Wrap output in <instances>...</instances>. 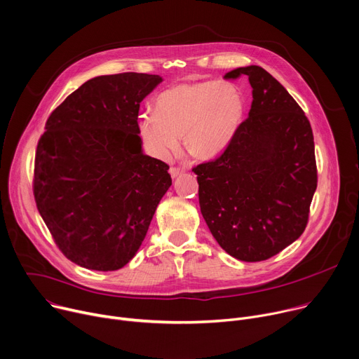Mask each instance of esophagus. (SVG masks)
<instances>
[{"instance_id": "34e87169", "label": "esophagus", "mask_w": 359, "mask_h": 359, "mask_svg": "<svg viewBox=\"0 0 359 359\" xmlns=\"http://www.w3.org/2000/svg\"><path fill=\"white\" fill-rule=\"evenodd\" d=\"M182 172H184V168H181V167H171V168H170V174H171L172 178L180 177Z\"/></svg>"}]
</instances>
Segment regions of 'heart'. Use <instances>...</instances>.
<instances>
[{
	"instance_id": "obj_1",
	"label": "heart",
	"mask_w": 359,
	"mask_h": 359,
	"mask_svg": "<svg viewBox=\"0 0 359 359\" xmlns=\"http://www.w3.org/2000/svg\"><path fill=\"white\" fill-rule=\"evenodd\" d=\"M244 108L243 93L232 83H180L155 97L154 112L140 116V133L163 158L178 151L184 135L187 152L207 159L228 147L241 124Z\"/></svg>"
}]
</instances>
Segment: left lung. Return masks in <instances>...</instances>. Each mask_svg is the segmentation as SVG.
<instances>
[{"instance_id":"8db88e82","label":"left lung","mask_w":359,"mask_h":359,"mask_svg":"<svg viewBox=\"0 0 359 359\" xmlns=\"http://www.w3.org/2000/svg\"><path fill=\"white\" fill-rule=\"evenodd\" d=\"M252 87L248 118L224 152L192 168L203 217L222 250L257 262L281 252L304 232L318 174L308 118L262 67L232 69Z\"/></svg>"}]
</instances>
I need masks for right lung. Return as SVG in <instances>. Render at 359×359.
I'll return each instance as SVG.
<instances>
[{"label": "right lung", "instance_id": "1", "mask_svg": "<svg viewBox=\"0 0 359 359\" xmlns=\"http://www.w3.org/2000/svg\"><path fill=\"white\" fill-rule=\"evenodd\" d=\"M159 75L95 76L48 116L34 163L35 204L60 251L79 266L128 264L171 187L168 164L144 155L140 102Z\"/></svg>", "mask_w": 359, "mask_h": 359}]
</instances>
